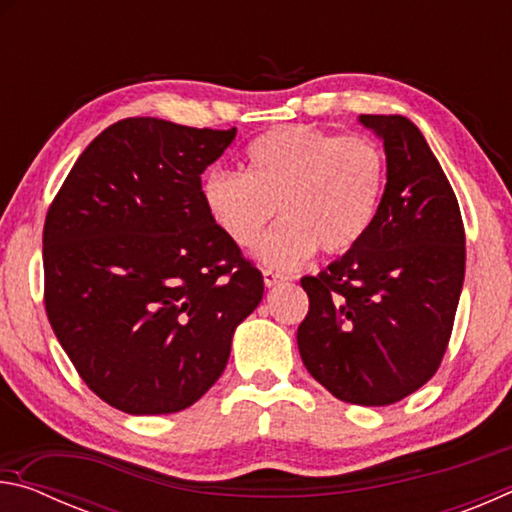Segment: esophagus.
Returning a JSON list of instances; mask_svg holds the SVG:
<instances>
[{"mask_svg":"<svg viewBox=\"0 0 512 512\" xmlns=\"http://www.w3.org/2000/svg\"><path fill=\"white\" fill-rule=\"evenodd\" d=\"M262 275H264L266 287H275V284H280V282L287 280V275L277 273V271H273V268H262Z\"/></svg>","mask_w":512,"mask_h":512,"instance_id":"34e87169","label":"esophagus"}]
</instances>
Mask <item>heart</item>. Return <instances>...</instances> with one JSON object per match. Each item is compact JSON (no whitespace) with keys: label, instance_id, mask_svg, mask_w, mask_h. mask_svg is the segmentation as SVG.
Returning a JSON list of instances; mask_svg holds the SVG:
<instances>
[{"label":"heart","instance_id":"1","mask_svg":"<svg viewBox=\"0 0 512 512\" xmlns=\"http://www.w3.org/2000/svg\"><path fill=\"white\" fill-rule=\"evenodd\" d=\"M246 173L212 171L203 201L212 221L241 248L255 246L277 219L284 223L257 255L293 268L316 253L357 248L377 219L386 189V153L366 135H332L282 126L246 149Z\"/></svg>","mask_w":512,"mask_h":512}]
</instances>
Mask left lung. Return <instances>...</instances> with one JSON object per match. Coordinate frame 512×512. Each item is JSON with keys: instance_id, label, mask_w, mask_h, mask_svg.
Wrapping results in <instances>:
<instances>
[{"instance_id": "8db88e82", "label": "left lung", "mask_w": 512, "mask_h": 512, "mask_svg": "<svg viewBox=\"0 0 512 512\" xmlns=\"http://www.w3.org/2000/svg\"><path fill=\"white\" fill-rule=\"evenodd\" d=\"M384 140L386 189L366 239L316 277L302 363L343 402L395 404L436 375L465 277V230L452 185L418 126L361 115Z\"/></svg>"}]
</instances>
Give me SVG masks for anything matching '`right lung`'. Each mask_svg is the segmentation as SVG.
<instances>
[{
	"mask_svg": "<svg viewBox=\"0 0 512 512\" xmlns=\"http://www.w3.org/2000/svg\"><path fill=\"white\" fill-rule=\"evenodd\" d=\"M237 128L128 117L94 137L49 205L45 309L94 395L133 415L210 391L264 277L223 235L201 173Z\"/></svg>",
	"mask_w": 512,
	"mask_h": 512,
	"instance_id": "1",
	"label": "right lung"
}]
</instances>
